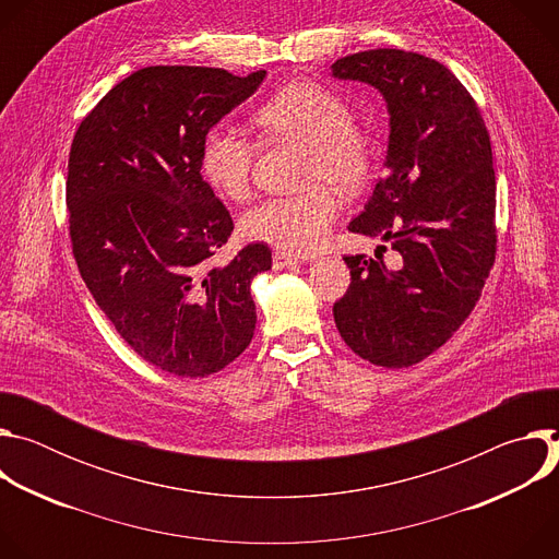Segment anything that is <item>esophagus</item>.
I'll use <instances>...</instances> for the list:
<instances>
[{
    "mask_svg": "<svg viewBox=\"0 0 559 559\" xmlns=\"http://www.w3.org/2000/svg\"><path fill=\"white\" fill-rule=\"evenodd\" d=\"M298 263V259L285 254V252H274V270H285V267H294Z\"/></svg>",
    "mask_w": 559,
    "mask_h": 559,
    "instance_id": "obj_1",
    "label": "esophagus"
}]
</instances>
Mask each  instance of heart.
<instances>
[{"label":"heart","instance_id":"b5f03b06","mask_svg":"<svg viewBox=\"0 0 559 559\" xmlns=\"http://www.w3.org/2000/svg\"><path fill=\"white\" fill-rule=\"evenodd\" d=\"M254 123L267 139L305 145L300 181L305 192L267 199L243 214L241 234L285 254L321 250L338 218L341 192L358 190L371 170V143L354 121L349 104L316 82H294L270 97ZM254 145L234 128L214 126L201 143V173L225 199L243 201L252 188Z\"/></svg>","mask_w":559,"mask_h":559}]
</instances>
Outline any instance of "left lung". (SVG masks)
<instances>
[{
    "mask_svg": "<svg viewBox=\"0 0 559 559\" xmlns=\"http://www.w3.org/2000/svg\"><path fill=\"white\" fill-rule=\"evenodd\" d=\"M336 79L373 86L386 102V175L349 231L380 236L397 267L345 257L347 294L334 302L343 341L380 367H409L466 321L496 261L491 139L473 97L436 59L397 48L347 55Z\"/></svg>",
    "mask_w": 559,
    "mask_h": 559,
    "instance_id": "1",
    "label": "left lung"
}]
</instances>
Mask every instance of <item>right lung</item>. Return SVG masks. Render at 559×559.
<instances>
[{
    "instance_id": "add662e5",
    "label": "right lung",
    "mask_w": 559,
    "mask_h": 559,
    "mask_svg": "<svg viewBox=\"0 0 559 559\" xmlns=\"http://www.w3.org/2000/svg\"><path fill=\"white\" fill-rule=\"evenodd\" d=\"M263 79L265 70L141 68L88 112L70 145L79 274L119 336L181 378L221 371L254 336L250 285L272 267V250L250 243L223 267L210 263L234 223L201 177V143Z\"/></svg>"
}]
</instances>
